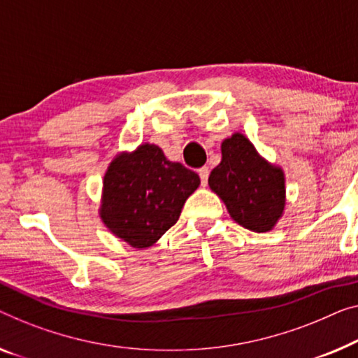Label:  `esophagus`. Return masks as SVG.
I'll list each match as a JSON object with an SVG mask.
<instances>
[{
    "label": "esophagus",
    "instance_id": "34e87169",
    "mask_svg": "<svg viewBox=\"0 0 358 358\" xmlns=\"http://www.w3.org/2000/svg\"><path fill=\"white\" fill-rule=\"evenodd\" d=\"M209 173H210V170H209V167H202V169H199V177H201V181H202V185H207V180H209Z\"/></svg>",
    "mask_w": 358,
    "mask_h": 358
}]
</instances>
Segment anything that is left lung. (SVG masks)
<instances>
[{
  "label": "left lung",
  "instance_id": "8db88e82",
  "mask_svg": "<svg viewBox=\"0 0 358 358\" xmlns=\"http://www.w3.org/2000/svg\"><path fill=\"white\" fill-rule=\"evenodd\" d=\"M209 186L233 220L250 231H270L285 210V173L241 133L222 143V162L210 172Z\"/></svg>",
  "mask_w": 358,
  "mask_h": 358
}]
</instances>
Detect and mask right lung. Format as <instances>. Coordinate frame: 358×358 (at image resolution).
Returning a JSON list of instances; mask_svg holds the SVG:
<instances>
[{
    "instance_id": "right-lung-1",
    "label": "right lung",
    "mask_w": 358,
    "mask_h": 358,
    "mask_svg": "<svg viewBox=\"0 0 358 358\" xmlns=\"http://www.w3.org/2000/svg\"><path fill=\"white\" fill-rule=\"evenodd\" d=\"M199 175L170 162L156 145L120 154L104 175L101 218L133 248L152 246L177 223L185 201L199 186Z\"/></svg>"
}]
</instances>
